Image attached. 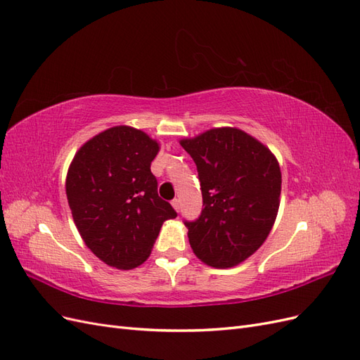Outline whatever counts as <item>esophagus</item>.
I'll return each instance as SVG.
<instances>
[{"label": "esophagus", "mask_w": 360, "mask_h": 360, "mask_svg": "<svg viewBox=\"0 0 360 360\" xmlns=\"http://www.w3.org/2000/svg\"><path fill=\"white\" fill-rule=\"evenodd\" d=\"M171 204H172V207H174V210L180 212V200H179V198H174V200L171 201Z\"/></svg>", "instance_id": "34e87169"}]
</instances>
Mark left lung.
Segmentation results:
<instances>
[{
	"label": "left lung",
	"instance_id": "obj_1",
	"mask_svg": "<svg viewBox=\"0 0 360 360\" xmlns=\"http://www.w3.org/2000/svg\"><path fill=\"white\" fill-rule=\"evenodd\" d=\"M198 169L201 216L186 222L189 243L204 264L243 263L266 242L276 221L282 174L276 156L237 127H213L180 139Z\"/></svg>",
	"mask_w": 360,
	"mask_h": 360
}]
</instances>
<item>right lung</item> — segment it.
<instances>
[{"mask_svg": "<svg viewBox=\"0 0 360 360\" xmlns=\"http://www.w3.org/2000/svg\"><path fill=\"white\" fill-rule=\"evenodd\" d=\"M160 144L132 126H114L76 151L66 177L73 222L105 264L130 270L150 257L163 222L177 213L158 195L150 165Z\"/></svg>", "mask_w": 360, "mask_h": 360, "instance_id": "obj_1", "label": "right lung"}]
</instances>
